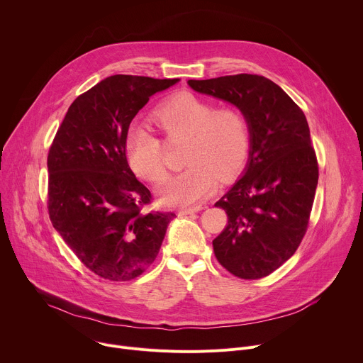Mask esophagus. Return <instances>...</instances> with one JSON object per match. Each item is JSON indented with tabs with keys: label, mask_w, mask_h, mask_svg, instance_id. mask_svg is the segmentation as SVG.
I'll list each match as a JSON object with an SVG mask.
<instances>
[{
	"label": "esophagus",
	"mask_w": 363,
	"mask_h": 363,
	"mask_svg": "<svg viewBox=\"0 0 363 363\" xmlns=\"http://www.w3.org/2000/svg\"><path fill=\"white\" fill-rule=\"evenodd\" d=\"M201 209H203L202 205H195V206L181 208V209L178 211V213H179V215H191V213H195V212H198V211H201Z\"/></svg>",
	"instance_id": "1"
}]
</instances>
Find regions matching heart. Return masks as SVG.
Masks as SVG:
<instances>
[{"mask_svg": "<svg viewBox=\"0 0 363 363\" xmlns=\"http://www.w3.org/2000/svg\"><path fill=\"white\" fill-rule=\"evenodd\" d=\"M154 124L169 144L182 143L184 171L161 189L164 202L191 205L209 194L218 179L226 181L244 167L251 133L247 116L235 106H220L184 91L164 101L152 113ZM127 158L133 171L151 182L167 177L162 141L133 130L127 137Z\"/></svg>", "mask_w": 363, "mask_h": 363, "instance_id": "b5f03b06", "label": "heart"}]
</instances>
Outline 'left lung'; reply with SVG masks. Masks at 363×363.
Here are the masks:
<instances>
[{
	"mask_svg": "<svg viewBox=\"0 0 363 363\" xmlns=\"http://www.w3.org/2000/svg\"><path fill=\"white\" fill-rule=\"evenodd\" d=\"M247 116L250 160L242 178L215 203L228 223L212 240L218 262L240 279L268 277L306 233L319 168L303 111L271 79L255 74L189 79Z\"/></svg>",
	"mask_w": 363,
	"mask_h": 363,
	"instance_id": "obj_1",
	"label": "left lung"
}]
</instances>
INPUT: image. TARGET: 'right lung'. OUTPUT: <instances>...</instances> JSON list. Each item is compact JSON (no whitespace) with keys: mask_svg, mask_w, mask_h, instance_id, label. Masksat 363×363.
I'll return each instance as SVG.
<instances>
[{"mask_svg":"<svg viewBox=\"0 0 363 363\" xmlns=\"http://www.w3.org/2000/svg\"><path fill=\"white\" fill-rule=\"evenodd\" d=\"M112 75L68 108L48 152V213L77 258L95 275L131 281L155 261L174 212H143L150 189L127 160L131 121L155 92L177 84Z\"/></svg>","mask_w":363,"mask_h":363,"instance_id":"right-lung-1","label":"right lung"}]
</instances>
